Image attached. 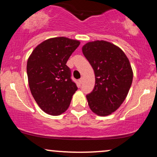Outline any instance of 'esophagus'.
Here are the masks:
<instances>
[{
    "instance_id": "obj_1",
    "label": "esophagus",
    "mask_w": 157,
    "mask_h": 157,
    "mask_svg": "<svg viewBox=\"0 0 157 157\" xmlns=\"http://www.w3.org/2000/svg\"><path fill=\"white\" fill-rule=\"evenodd\" d=\"M82 80H83V78H82V77H81L80 80H79V82H80V84H82Z\"/></svg>"
}]
</instances>
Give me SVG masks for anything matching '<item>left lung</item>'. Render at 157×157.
<instances>
[{
    "label": "left lung",
    "mask_w": 157,
    "mask_h": 157,
    "mask_svg": "<svg viewBox=\"0 0 157 157\" xmlns=\"http://www.w3.org/2000/svg\"><path fill=\"white\" fill-rule=\"evenodd\" d=\"M82 51L95 75L94 88L86 95L89 108L99 116L111 114L124 102L131 88L130 62L121 48L105 40L87 43Z\"/></svg>",
    "instance_id": "1"
}]
</instances>
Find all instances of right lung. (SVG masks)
<instances>
[{
	"instance_id": "add662e5",
	"label": "right lung",
	"mask_w": 157,
	"mask_h": 157,
	"mask_svg": "<svg viewBox=\"0 0 157 157\" xmlns=\"http://www.w3.org/2000/svg\"><path fill=\"white\" fill-rule=\"evenodd\" d=\"M80 41L65 37L46 40L33 50L27 61L29 86L44 112L57 116L68 109L77 90L66 63Z\"/></svg>"
}]
</instances>
